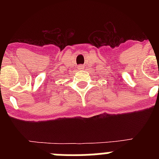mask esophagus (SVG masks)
Returning <instances> with one entry per match:
<instances>
[{
  "label": "esophagus",
  "mask_w": 159,
  "mask_h": 159,
  "mask_svg": "<svg viewBox=\"0 0 159 159\" xmlns=\"http://www.w3.org/2000/svg\"><path fill=\"white\" fill-rule=\"evenodd\" d=\"M78 68H79V69H80V70L84 69V66H82V65H79V66H78Z\"/></svg>",
  "instance_id": "obj_1"
}]
</instances>
